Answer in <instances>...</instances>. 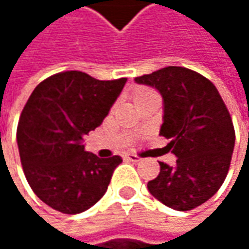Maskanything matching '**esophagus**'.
Instances as JSON below:
<instances>
[{"mask_svg":"<svg viewBox=\"0 0 249 249\" xmlns=\"http://www.w3.org/2000/svg\"><path fill=\"white\" fill-rule=\"evenodd\" d=\"M125 160H128V161H134V163H138V161H141V157H138L137 154H125Z\"/></svg>","mask_w":249,"mask_h":249,"instance_id":"1","label":"esophagus"}]
</instances>
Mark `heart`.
<instances>
[{
	"label": "heart",
	"instance_id": "obj_1",
	"mask_svg": "<svg viewBox=\"0 0 249 249\" xmlns=\"http://www.w3.org/2000/svg\"><path fill=\"white\" fill-rule=\"evenodd\" d=\"M151 90H148V89H137L135 90V93H134V98H135V101L138 99V98H141V96H144V95H147V93H150Z\"/></svg>",
	"mask_w": 249,
	"mask_h": 249
}]
</instances>
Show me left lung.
<instances>
[{"mask_svg":"<svg viewBox=\"0 0 249 249\" xmlns=\"http://www.w3.org/2000/svg\"><path fill=\"white\" fill-rule=\"evenodd\" d=\"M163 96L160 135L177 157L176 164L160 161V173L147 183L148 192L174 211H190L209 200L229 170L235 131L215 85L197 72L167 66L135 77Z\"/></svg>","mask_w":249,"mask_h":249,"instance_id":"1","label":"left lung"}]
</instances>
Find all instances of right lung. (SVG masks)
<instances>
[{
  "label": "right lung",
  "mask_w": 249,
  "mask_h": 249,
  "mask_svg": "<svg viewBox=\"0 0 249 249\" xmlns=\"http://www.w3.org/2000/svg\"><path fill=\"white\" fill-rule=\"evenodd\" d=\"M125 82L71 71L47 77L30 95L17 128L20 159L30 187L54 211L76 215L105 195L123 159L85 151L83 137L102 124Z\"/></svg>",
  "instance_id": "1"
}]
</instances>
